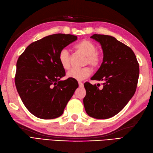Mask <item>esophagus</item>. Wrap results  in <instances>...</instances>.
I'll return each mask as SVG.
<instances>
[{"label": "esophagus", "instance_id": "obj_1", "mask_svg": "<svg viewBox=\"0 0 153 153\" xmlns=\"http://www.w3.org/2000/svg\"><path fill=\"white\" fill-rule=\"evenodd\" d=\"M78 83H79V86L80 87H82L83 86V83L82 82H78Z\"/></svg>", "mask_w": 153, "mask_h": 153}]
</instances>
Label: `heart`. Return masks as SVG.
<instances>
[{
	"label": "heart",
	"instance_id": "b5f03b06",
	"mask_svg": "<svg viewBox=\"0 0 153 153\" xmlns=\"http://www.w3.org/2000/svg\"><path fill=\"white\" fill-rule=\"evenodd\" d=\"M75 48L81 53L85 55L87 59L85 64H89L93 68L99 66L101 57L97 53V46L93 42L84 39L75 45ZM58 60L64 70H68L70 67V56L66 49L62 50L58 55ZM91 74V70L89 67H84L79 69H71L67 73L68 77L77 81H81L89 77Z\"/></svg>",
	"mask_w": 153,
	"mask_h": 153
}]
</instances>
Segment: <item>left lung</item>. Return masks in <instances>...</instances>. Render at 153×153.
I'll use <instances>...</instances> for the list:
<instances>
[{
    "instance_id": "left-lung-1",
    "label": "left lung",
    "mask_w": 153,
    "mask_h": 153,
    "mask_svg": "<svg viewBox=\"0 0 153 153\" xmlns=\"http://www.w3.org/2000/svg\"><path fill=\"white\" fill-rule=\"evenodd\" d=\"M93 39L101 45L103 60L92 80L102 82L92 85L84 83L86 95L83 99L85 111L97 119H107L124 108L137 88L139 66L130 48L110 35L94 34Z\"/></svg>"
}]
</instances>
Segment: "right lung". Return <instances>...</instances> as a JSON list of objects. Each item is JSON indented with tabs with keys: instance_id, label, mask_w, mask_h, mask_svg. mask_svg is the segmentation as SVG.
<instances>
[{
	"instance_id": "obj_1",
	"label": "right lung",
	"mask_w": 153,
	"mask_h": 153,
	"mask_svg": "<svg viewBox=\"0 0 153 153\" xmlns=\"http://www.w3.org/2000/svg\"><path fill=\"white\" fill-rule=\"evenodd\" d=\"M77 39L70 34L48 35L31 43L18 58L16 89L26 108L39 118L60 116L79 86L76 79L60 80L66 72L58 60L60 52Z\"/></svg>"
}]
</instances>
